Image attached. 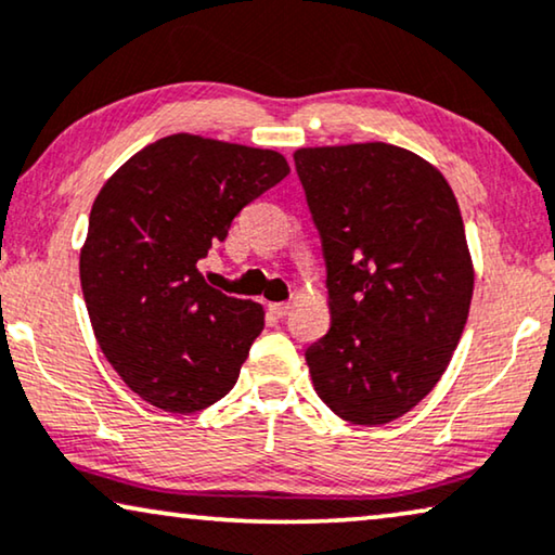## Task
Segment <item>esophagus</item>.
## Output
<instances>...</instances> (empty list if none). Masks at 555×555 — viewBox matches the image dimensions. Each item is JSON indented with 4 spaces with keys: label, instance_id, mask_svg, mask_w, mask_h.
<instances>
[{
    "label": "esophagus",
    "instance_id": "1",
    "mask_svg": "<svg viewBox=\"0 0 555 555\" xmlns=\"http://www.w3.org/2000/svg\"><path fill=\"white\" fill-rule=\"evenodd\" d=\"M288 309H292V307H288V304H284V301L269 304V311H271V314H274L276 319H284V317L288 314Z\"/></svg>",
    "mask_w": 555,
    "mask_h": 555
}]
</instances>
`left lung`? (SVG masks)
<instances>
[{
	"mask_svg": "<svg viewBox=\"0 0 555 555\" xmlns=\"http://www.w3.org/2000/svg\"><path fill=\"white\" fill-rule=\"evenodd\" d=\"M294 163L332 309L307 349L314 389L347 423H392L430 395L463 337L475 276L457 201L397 145L301 147Z\"/></svg>",
	"mask_w": 555,
	"mask_h": 555,
	"instance_id": "1",
	"label": "left lung"
}]
</instances>
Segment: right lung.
<instances>
[{
    "label": "right lung",
    "mask_w": 555,
    "mask_h": 555,
    "mask_svg": "<svg viewBox=\"0 0 555 555\" xmlns=\"http://www.w3.org/2000/svg\"><path fill=\"white\" fill-rule=\"evenodd\" d=\"M286 173L276 151L178 132L132 155L98 193L82 296L107 362L153 408L198 412L236 385L263 309L208 286L201 261Z\"/></svg>",
    "instance_id": "obj_1"
}]
</instances>
